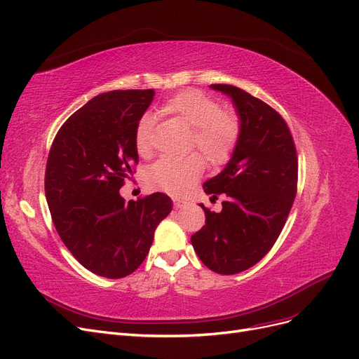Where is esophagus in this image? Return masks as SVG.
I'll return each instance as SVG.
<instances>
[{"mask_svg": "<svg viewBox=\"0 0 359 359\" xmlns=\"http://www.w3.org/2000/svg\"><path fill=\"white\" fill-rule=\"evenodd\" d=\"M185 205L184 200H180V198H174V206L175 208H182Z\"/></svg>", "mask_w": 359, "mask_h": 359, "instance_id": "1", "label": "esophagus"}]
</instances>
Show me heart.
Instances as JSON below:
<instances>
[{"label":"heart","instance_id":"b5f03b06","mask_svg":"<svg viewBox=\"0 0 359 359\" xmlns=\"http://www.w3.org/2000/svg\"><path fill=\"white\" fill-rule=\"evenodd\" d=\"M161 111L193 128L191 147L202 151L210 165L221 166L229 161L241 131L240 119L234 111L222 110L217 100L194 88L182 90L168 98ZM153 126L154 121L150 114H144L137 122L134 146L142 157L151 153ZM203 170L205 159L198 153L184 157L165 156L149 168L147 180L156 189L181 196L191 189Z\"/></svg>","mask_w":359,"mask_h":359}]
</instances>
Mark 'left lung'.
<instances>
[{"label": "left lung", "mask_w": 359, "mask_h": 359, "mask_svg": "<svg viewBox=\"0 0 359 359\" xmlns=\"http://www.w3.org/2000/svg\"><path fill=\"white\" fill-rule=\"evenodd\" d=\"M210 88L231 98L241 131L225 168L203 184L210 198L222 194V210H205L206 225L191 236L209 269L231 276L271 250L296 197L297 156L287 123L271 106L233 85Z\"/></svg>", "instance_id": "8db88e82"}]
</instances>
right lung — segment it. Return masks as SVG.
<instances>
[{"label": "right lung", "instance_id": "right-lung-1", "mask_svg": "<svg viewBox=\"0 0 359 359\" xmlns=\"http://www.w3.org/2000/svg\"><path fill=\"white\" fill-rule=\"evenodd\" d=\"M153 97V90L94 97L63 123L50 149L46 197L54 226L76 261L100 277L133 274L172 210L163 193L137 202L119 194L138 163L134 131Z\"/></svg>", "mask_w": 359, "mask_h": 359}]
</instances>
